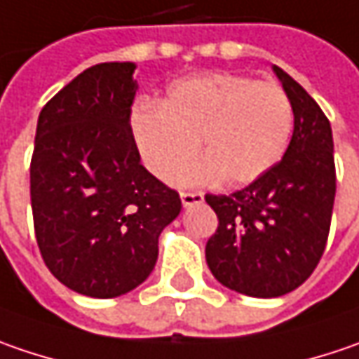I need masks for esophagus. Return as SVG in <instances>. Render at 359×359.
Returning <instances> with one entry per match:
<instances>
[{
  "mask_svg": "<svg viewBox=\"0 0 359 359\" xmlns=\"http://www.w3.org/2000/svg\"><path fill=\"white\" fill-rule=\"evenodd\" d=\"M204 202V196L200 191H182V204L186 208L198 206Z\"/></svg>",
  "mask_w": 359,
  "mask_h": 359,
  "instance_id": "34e87169",
  "label": "esophagus"
}]
</instances>
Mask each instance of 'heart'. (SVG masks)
I'll use <instances>...</instances> for the list:
<instances>
[{
    "instance_id": "b5f03b06",
    "label": "heart",
    "mask_w": 359,
    "mask_h": 359,
    "mask_svg": "<svg viewBox=\"0 0 359 359\" xmlns=\"http://www.w3.org/2000/svg\"><path fill=\"white\" fill-rule=\"evenodd\" d=\"M295 113L289 95L275 82L230 72H210L171 84L159 104L139 102L131 129L145 165L163 182L220 180L242 186L273 170L289 147Z\"/></svg>"
}]
</instances>
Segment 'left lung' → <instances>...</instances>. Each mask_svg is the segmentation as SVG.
I'll return each instance as SVG.
<instances>
[{"mask_svg":"<svg viewBox=\"0 0 359 359\" xmlns=\"http://www.w3.org/2000/svg\"><path fill=\"white\" fill-rule=\"evenodd\" d=\"M289 95L295 127L283 159L230 196L206 194L218 228L206 262L224 287L271 299L311 277L325 250L335 200L332 125L309 93L273 66Z\"/></svg>","mask_w":359,"mask_h":359,"instance_id":"1","label":"left lung"}]
</instances>
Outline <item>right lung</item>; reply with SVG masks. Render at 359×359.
Segmentation results:
<instances>
[{
    "label": "right lung",
    "mask_w": 359,
    "mask_h": 359,
    "mask_svg": "<svg viewBox=\"0 0 359 359\" xmlns=\"http://www.w3.org/2000/svg\"><path fill=\"white\" fill-rule=\"evenodd\" d=\"M133 62L86 68L44 104L29 165L34 230L68 289L111 299L151 275L157 242L182 210L141 165L131 131Z\"/></svg>",
    "instance_id": "obj_1"
}]
</instances>
